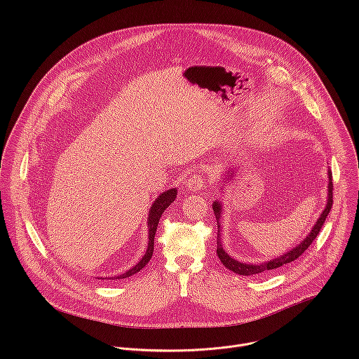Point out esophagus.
Segmentation results:
<instances>
[{
  "label": "esophagus",
  "mask_w": 359,
  "mask_h": 359,
  "mask_svg": "<svg viewBox=\"0 0 359 359\" xmlns=\"http://www.w3.org/2000/svg\"><path fill=\"white\" fill-rule=\"evenodd\" d=\"M205 177H203V174H202L201 171H195V172L191 175V178L188 180V182H187V188H188L189 191H192V192H195V191H202V189H205Z\"/></svg>",
  "instance_id": "esophagus-1"
}]
</instances>
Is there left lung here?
I'll list each match as a JSON object with an SVG mask.
<instances>
[{
	"mask_svg": "<svg viewBox=\"0 0 359 359\" xmlns=\"http://www.w3.org/2000/svg\"><path fill=\"white\" fill-rule=\"evenodd\" d=\"M327 205L326 208L323 210V212L320 214L319 219L316 221L315 226L312 228L311 233L308 235L307 238L297 246L294 248L293 250H290L289 253L283 255V256L278 257L275 259H269L266 262H261L258 265H253V264H243V262H239L236 259H233L232 257L228 256L224 249H222V245H221V239H219V229H218V233H217V256L219 258V261L231 271H233L235 273H239V275H243V276H253L257 273H262V272H266V271H272V269H276V268H280L282 265L285 264H289V262H293L294 259H297L299 257L302 256L308 248L311 246V243L315 241V238L319 235L320 232V228L322 225L325 224V219L332 208L333 205V181H332V172L329 171V196H327ZM212 210H214V214H215V218H217V222L219 219V215H221V205L219 203H214L212 205ZM219 226V225H218Z\"/></svg>",
	"mask_w": 359,
	"mask_h": 359,
	"instance_id": "obj_1",
	"label": "left lung"
}]
</instances>
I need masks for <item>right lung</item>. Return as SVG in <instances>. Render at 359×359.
<instances>
[{
  "mask_svg": "<svg viewBox=\"0 0 359 359\" xmlns=\"http://www.w3.org/2000/svg\"><path fill=\"white\" fill-rule=\"evenodd\" d=\"M175 196H177V189H170L167 192H163L156 201H154V205L149 211V221H148V225H149V245H148V250L145 253V256L142 257V259L134 266L131 268L130 271H127L126 273L120 275V276H116L114 279H124V278H128L137 272H140L148 262L149 259L154 256V233H156V229H157V224H158V219L161 217V214L164 212V210L171 205L174 201H175ZM113 279V278H111Z\"/></svg>",
  "mask_w": 359,
  "mask_h": 359,
  "instance_id": "obj_1",
  "label": "right lung"
}]
</instances>
